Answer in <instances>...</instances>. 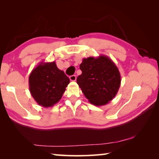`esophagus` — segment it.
Here are the masks:
<instances>
[{"instance_id":"34e87169","label":"esophagus","mask_w":159,"mask_h":159,"mask_svg":"<svg viewBox=\"0 0 159 159\" xmlns=\"http://www.w3.org/2000/svg\"><path fill=\"white\" fill-rule=\"evenodd\" d=\"M69 79L70 80H71V81H75V80H76V76H75V75H72V76L69 77Z\"/></svg>"}]
</instances>
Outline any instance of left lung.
I'll list each match as a JSON object with an SVG mask.
<instances>
[{"instance_id": "8db88e82", "label": "left lung", "mask_w": 159, "mask_h": 159, "mask_svg": "<svg viewBox=\"0 0 159 159\" xmlns=\"http://www.w3.org/2000/svg\"><path fill=\"white\" fill-rule=\"evenodd\" d=\"M80 69L82 74L78 76L77 83L90 103L103 106L115 98L121 79L118 67L109 57L83 59Z\"/></svg>"}]
</instances>
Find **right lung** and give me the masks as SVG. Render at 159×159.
Masks as SVG:
<instances>
[{
    "instance_id": "right-lung-1",
    "label": "right lung",
    "mask_w": 159,
    "mask_h": 159,
    "mask_svg": "<svg viewBox=\"0 0 159 159\" xmlns=\"http://www.w3.org/2000/svg\"><path fill=\"white\" fill-rule=\"evenodd\" d=\"M70 80L55 61L43 62L32 70L29 77V91L38 104L52 107L60 100Z\"/></svg>"
}]
</instances>
